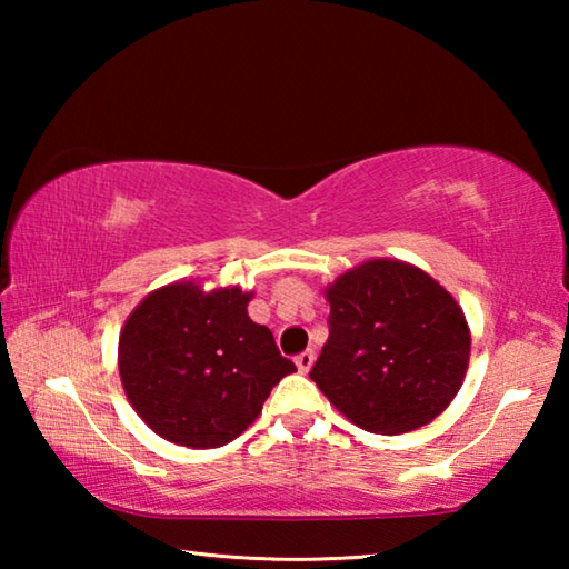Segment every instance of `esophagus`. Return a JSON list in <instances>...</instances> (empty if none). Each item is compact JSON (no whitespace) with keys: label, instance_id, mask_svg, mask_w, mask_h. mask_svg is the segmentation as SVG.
Wrapping results in <instances>:
<instances>
[{"label":"esophagus","instance_id":"esophagus-1","mask_svg":"<svg viewBox=\"0 0 569 569\" xmlns=\"http://www.w3.org/2000/svg\"><path fill=\"white\" fill-rule=\"evenodd\" d=\"M313 359H316L313 351H301V353H298V356H296V366H298V371L306 373V371L311 369V366H313Z\"/></svg>","mask_w":569,"mask_h":569}]
</instances>
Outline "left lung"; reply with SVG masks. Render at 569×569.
Wrapping results in <instances>:
<instances>
[{"label": "left lung", "instance_id": "8db88e82", "mask_svg": "<svg viewBox=\"0 0 569 569\" xmlns=\"http://www.w3.org/2000/svg\"><path fill=\"white\" fill-rule=\"evenodd\" d=\"M329 341L308 377L371 435H403L449 407L465 381L469 329L435 278L401 261H366L326 288Z\"/></svg>", "mask_w": 569, "mask_h": 569}]
</instances>
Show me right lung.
I'll use <instances>...</instances> for the list:
<instances>
[{"instance_id": "1", "label": "right lung", "mask_w": 569, "mask_h": 569, "mask_svg": "<svg viewBox=\"0 0 569 569\" xmlns=\"http://www.w3.org/2000/svg\"><path fill=\"white\" fill-rule=\"evenodd\" d=\"M238 286L192 281L150 293L120 333V379L132 409L162 439L216 449L243 435L268 393L296 371L271 329L250 321Z\"/></svg>"}]
</instances>
